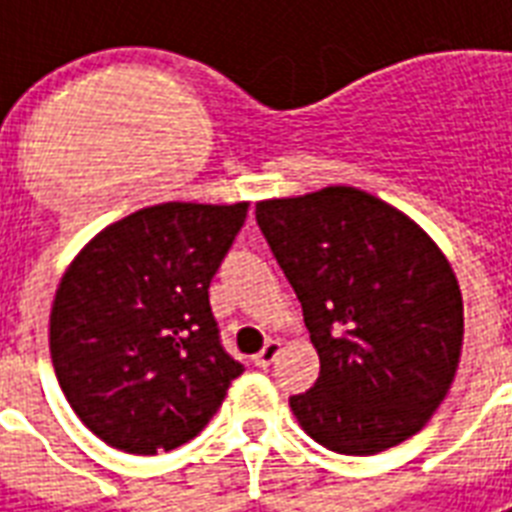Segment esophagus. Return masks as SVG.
<instances>
[{
    "label": "esophagus",
    "instance_id": "esophagus-1",
    "mask_svg": "<svg viewBox=\"0 0 512 512\" xmlns=\"http://www.w3.org/2000/svg\"><path fill=\"white\" fill-rule=\"evenodd\" d=\"M279 350H281L279 340H268L265 342V348L255 356V366H260V369H268V366L276 361V356H279Z\"/></svg>",
    "mask_w": 512,
    "mask_h": 512
}]
</instances>
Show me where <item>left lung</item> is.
<instances>
[{
	"label": "left lung",
	"mask_w": 512,
	"mask_h": 512,
	"mask_svg": "<svg viewBox=\"0 0 512 512\" xmlns=\"http://www.w3.org/2000/svg\"><path fill=\"white\" fill-rule=\"evenodd\" d=\"M255 220L319 350L297 422L337 454L414 436L449 393L462 348L452 265L420 225L358 188L260 201Z\"/></svg>",
	"instance_id": "8db88e82"
}]
</instances>
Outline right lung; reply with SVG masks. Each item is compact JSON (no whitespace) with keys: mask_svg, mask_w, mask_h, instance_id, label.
I'll use <instances>...</instances> for the list:
<instances>
[{"mask_svg":"<svg viewBox=\"0 0 512 512\" xmlns=\"http://www.w3.org/2000/svg\"><path fill=\"white\" fill-rule=\"evenodd\" d=\"M249 204L167 201L100 231L60 281L50 353L87 428L130 454L199 436L244 366L223 348L209 284Z\"/></svg>","mask_w":512,"mask_h":512,"instance_id":"add662e5","label":"right lung"}]
</instances>
